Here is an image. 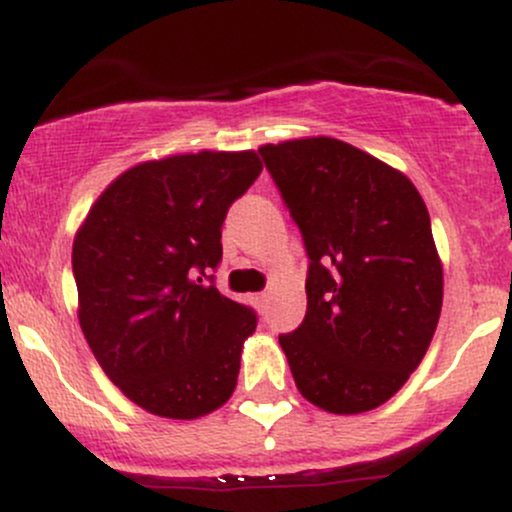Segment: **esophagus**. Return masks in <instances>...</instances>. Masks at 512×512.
<instances>
[{
  "label": "esophagus",
  "mask_w": 512,
  "mask_h": 512,
  "mask_svg": "<svg viewBox=\"0 0 512 512\" xmlns=\"http://www.w3.org/2000/svg\"><path fill=\"white\" fill-rule=\"evenodd\" d=\"M252 301H255V305H260V308H264V303L269 301V293H255V296H252Z\"/></svg>",
  "instance_id": "obj_1"
}]
</instances>
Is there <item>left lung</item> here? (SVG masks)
<instances>
[{
	"mask_svg": "<svg viewBox=\"0 0 512 512\" xmlns=\"http://www.w3.org/2000/svg\"><path fill=\"white\" fill-rule=\"evenodd\" d=\"M260 154L310 257L308 310L279 337L298 392L330 414L380 407L419 368L443 308L424 199L402 170L342 139Z\"/></svg>",
	"mask_w": 512,
	"mask_h": 512,
	"instance_id": "1",
	"label": "left lung"
}]
</instances>
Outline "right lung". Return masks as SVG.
<instances>
[{"label":"right lung","instance_id":"1","mask_svg":"<svg viewBox=\"0 0 512 512\" xmlns=\"http://www.w3.org/2000/svg\"><path fill=\"white\" fill-rule=\"evenodd\" d=\"M262 173L257 151L170 154L127 168L74 236L79 325L122 395L192 421L228 402L255 313L207 276L226 211Z\"/></svg>","mask_w":512,"mask_h":512}]
</instances>
